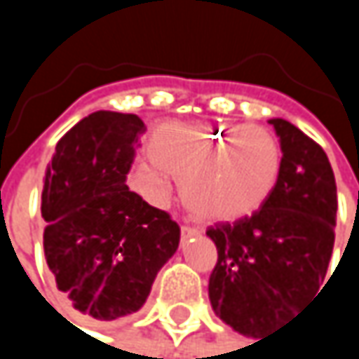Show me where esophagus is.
<instances>
[{
    "label": "esophagus",
    "instance_id": "esophagus-1",
    "mask_svg": "<svg viewBox=\"0 0 359 359\" xmlns=\"http://www.w3.org/2000/svg\"><path fill=\"white\" fill-rule=\"evenodd\" d=\"M195 235H199V231H197V229L187 226V224H182V226H180V241H187L189 237H195Z\"/></svg>",
    "mask_w": 359,
    "mask_h": 359
}]
</instances>
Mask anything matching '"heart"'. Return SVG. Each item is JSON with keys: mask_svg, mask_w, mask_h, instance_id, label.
Returning a JSON list of instances; mask_svg holds the SVG:
<instances>
[{"mask_svg": "<svg viewBox=\"0 0 359 359\" xmlns=\"http://www.w3.org/2000/svg\"><path fill=\"white\" fill-rule=\"evenodd\" d=\"M147 158L128 182L143 199L164 205L180 180L184 208L208 222H235L272 197L283 175V145L264 126L164 122L147 139Z\"/></svg>", "mask_w": 359, "mask_h": 359, "instance_id": "1", "label": "heart"}]
</instances>
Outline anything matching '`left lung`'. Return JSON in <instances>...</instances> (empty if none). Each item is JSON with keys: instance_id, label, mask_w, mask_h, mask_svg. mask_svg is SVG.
<instances>
[{"instance_id": "left-lung-1", "label": "left lung", "mask_w": 359, "mask_h": 359, "mask_svg": "<svg viewBox=\"0 0 359 359\" xmlns=\"http://www.w3.org/2000/svg\"><path fill=\"white\" fill-rule=\"evenodd\" d=\"M283 145V175L264 208L208 237L218 250L208 293L216 316L255 337L318 293L337 224V184L324 149L295 124L268 120Z\"/></svg>"}]
</instances>
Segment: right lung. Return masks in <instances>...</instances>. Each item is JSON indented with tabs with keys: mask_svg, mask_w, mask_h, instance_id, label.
I'll return each mask as SVG.
<instances>
[{
	"mask_svg": "<svg viewBox=\"0 0 359 359\" xmlns=\"http://www.w3.org/2000/svg\"><path fill=\"white\" fill-rule=\"evenodd\" d=\"M141 133L135 114L93 111L57 141L45 170L47 266L72 310L95 320L141 310L179 248V224L126 184Z\"/></svg>",
	"mask_w": 359,
	"mask_h": 359,
	"instance_id": "add662e5",
	"label": "right lung"
}]
</instances>
